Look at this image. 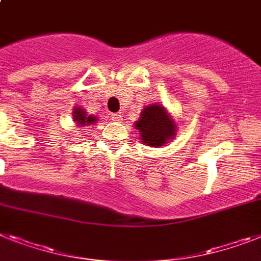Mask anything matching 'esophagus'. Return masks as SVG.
<instances>
[{
	"instance_id": "34e87169",
	"label": "esophagus",
	"mask_w": 261,
	"mask_h": 261,
	"mask_svg": "<svg viewBox=\"0 0 261 261\" xmlns=\"http://www.w3.org/2000/svg\"><path fill=\"white\" fill-rule=\"evenodd\" d=\"M111 119H113L114 122H122V119H123V118H122V115H120V114H113V115H111Z\"/></svg>"
}]
</instances>
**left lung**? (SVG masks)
<instances>
[{
    "label": "left lung",
    "instance_id": "8db88e82",
    "mask_svg": "<svg viewBox=\"0 0 261 261\" xmlns=\"http://www.w3.org/2000/svg\"><path fill=\"white\" fill-rule=\"evenodd\" d=\"M141 141L151 147H161L174 139L176 134L175 122L162 105H150L142 110L141 118L135 122Z\"/></svg>",
    "mask_w": 261,
    "mask_h": 261
}]
</instances>
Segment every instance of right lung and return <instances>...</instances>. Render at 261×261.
I'll use <instances>...</instances> for the list:
<instances>
[{"mask_svg": "<svg viewBox=\"0 0 261 261\" xmlns=\"http://www.w3.org/2000/svg\"><path fill=\"white\" fill-rule=\"evenodd\" d=\"M74 122H76L78 126H90V124L95 123L97 118L91 117V115H86V113L83 111V109H74L73 111Z\"/></svg>", "mask_w": 261, "mask_h": 261, "instance_id": "add662e5", "label": "right lung"}]
</instances>
